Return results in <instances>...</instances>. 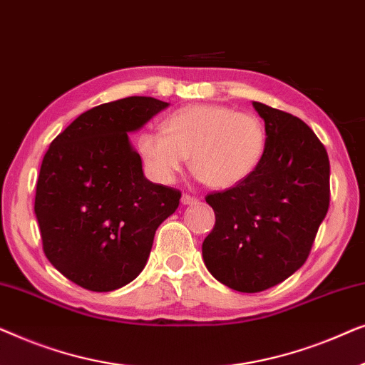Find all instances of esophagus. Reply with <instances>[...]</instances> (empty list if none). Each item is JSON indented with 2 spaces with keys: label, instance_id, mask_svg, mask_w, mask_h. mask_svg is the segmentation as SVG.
<instances>
[{
  "label": "esophagus",
  "instance_id": "34e87169",
  "mask_svg": "<svg viewBox=\"0 0 365 365\" xmlns=\"http://www.w3.org/2000/svg\"><path fill=\"white\" fill-rule=\"evenodd\" d=\"M181 202L182 204H194V202H197V197L196 196H191V194H182V197H181Z\"/></svg>",
  "mask_w": 365,
  "mask_h": 365
}]
</instances>
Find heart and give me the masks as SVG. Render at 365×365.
I'll return each mask as SVG.
<instances>
[{
	"label": "heart",
	"instance_id": "1",
	"mask_svg": "<svg viewBox=\"0 0 365 365\" xmlns=\"http://www.w3.org/2000/svg\"><path fill=\"white\" fill-rule=\"evenodd\" d=\"M163 131H144L138 151L154 181L173 182L191 154L194 173L207 186H237L256 171L267 133L252 113L222 104H191L164 119Z\"/></svg>",
	"mask_w": 365,
	"mask_h": 365
}]
</instances>
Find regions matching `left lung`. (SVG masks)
<instances>
[{
    "label": "left lung",
    "instance_id": "8db88e82",
    "mask_svg": "<svg viewBox=\"0 0 365 365\" xmlns=\"http://www.w3.org/2000/svg\"><path fill=\"white\" fill-rule=\"evenodd\" d=\"M266 151L251 176L206 196L216 224L202 242L207 271L239 292H261L306 262L326 217L329 156L311 128L281 109L252 103Z\"/></svg>",
    "mask_w": 365,
    "mask_h": 365
}]
</instances>
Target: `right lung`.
<instances>
[{
	"label": "right lung",
	"mask_w": 365,
	"mask_h": 365,
	"mask_svg": "<svg viewBox=\"0 0 365 365\" xmlns=\"http://www.w3.org/2000/svg\"><path fill=\"white\" fill-rule=\"evenodd\" d=\"M169 104L131 96L78 116L44 154L34 212L48 261L78 286L109 292L139 276L181 191L144 178L128 133Z\"/></svg>",
	"instance_id": "add662e5"
}]
</instances>
